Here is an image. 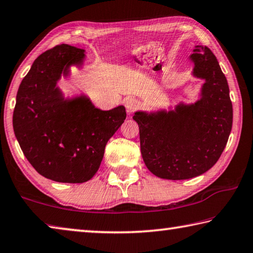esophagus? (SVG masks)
<instances>
[{
  "instance_id": "1",
  "label": "esophagus",
  "mask_w": 253,
  "mask_h": 253,
  "mask_svg": "<svg viewBox=\"0 0 253 253\" xmlns=\"http://www.w3.org/2000/svg\"><path fill=\"white\" fill-rule=\"evenodd\" d=\"M124 105H126V109L129 113L133 112L140 106V102L135 99V97H127V99L124 101Z\"/></svg>"
}]
</instances>
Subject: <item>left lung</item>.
<instances>
[{
    "mask_svg": "<svg viewBox=\"0 0 253 253\" xmlns=\"http://www.w3.org/2000/svg\"><path fill=\"white\" fill-rule=\"evenodd\" d=\"M193 77L205 80L194 103L174 110L136 111L141 154L154 175L187 180L205 173L219 160L232 129L229 85L209 47L198 45L189 56Z\"/></svg>",
    "mask_w": 253,
    "mask_h": 253,
    "instance_id": "left-lung-1",
    "label": "left lung"
}]
</instances>
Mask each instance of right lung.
I'll list each match as a JSON object with an SVG mask.
<instances>
[{"mask_svg":"<svg viewBox=\"0 0 253 253\" xmlns=\"http://www.w3.org/2000/svg\"><path fill=\"white\" fill-rule=\"evenodd\" d=\"M84 50L61 44L39 55L20 84L13 129L25 158L44 178L83 183L99 170L126 108L97 109L86 95L64 97L57 86L71 66L82 68Z\"/></svg>","mask_w":253,"mask_h":253,"instance_id":"add662e5","label":"right lung"}]
</instances>
